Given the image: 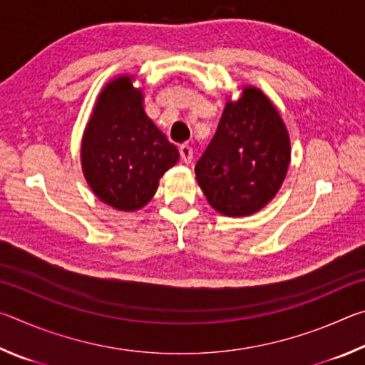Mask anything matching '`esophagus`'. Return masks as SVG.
Segmentation results:
<instances>
[{"label":"esophagus","instance_id":"esophagus-1","mask_svg":"<svg viewBox=\"0 0 365 365\" xmlns=\"http://www.w3.org/2000/svg\"><path fill=\"white\" fill-rule=\"evenodd\" d=\"M178 151H180V158L185 164H190L191 159H193V148L190 145H180L178 148Z\"/></svg>","mask_w":365,"mask_h":365}]
</instances>
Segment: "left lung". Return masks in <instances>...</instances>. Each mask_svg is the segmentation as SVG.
I'll list each match as a JSON object with an SVG mask.
<instances>
[{"instance_id":"1","label":"left lung","mask_w":365,"mask_h":365,"mask_svg":"<svg viewBox=\"0 0 365 365\" xmlns=\"http://www.w3.org/2000/svg\"><path fill=\"white\" fill-rule=\"evenodd\" d=\"M289 135L261 90L245 86L228 101L217 132L196 163V180L215 211L245 217L267 205L285 180Z\"/></svg>"}]
</instances>
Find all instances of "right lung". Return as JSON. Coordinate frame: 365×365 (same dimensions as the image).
I'll list each match as a JSON object with an SVG mask.
<instances>
[{"label": "right lung", "instance_id": "right-lung-1", "mask_svg": "<svg viewBox=\"0 0 365 365\" xmlns=\"http://www.w3.org/2000/svg\"><path fill=\"white\" fill-rule=\"evenodd\" d=\"M122 76L104 86L82 140V169L93 193L119 211L150 202L178 150L143 109V95Z\"/></svg>", "mask_w": 365, "mask_h": 365}]
</instances>
